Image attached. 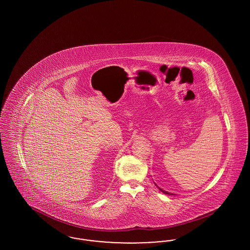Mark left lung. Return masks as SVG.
<instances>
[{"instance_id": "obj_1", "label": "left lung", "mask_w": 250, "mask_h": 250, "mask_svg": "<svg viewBox=\"0 0 250 250\" xmlns=\"http://www.w3.org/2000/svg\"><path fill=\"white\" fill-rule=\"evenodd\" d=\"M159 190L161 191V192H163V193H165L167 195H173V194H170V193H168V192H167V191H164L163 189H161V188H159Z\"/></svg>"}]
</instances>
